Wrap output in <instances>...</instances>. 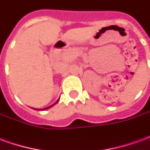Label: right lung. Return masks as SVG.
I'll use <instances>...</instances> for the list:
<instances>
[{
    "label": "right lung",
    "instance_id": "right-lung-1",
    "mask_svg": "<svg viewBox=\"0 0 150 150\" xmlns=\"http://www.w3.org/2000/svg\"><path fill=\"white\" fill-rule=\"evenodd\" d=\"M59 100H58L56 101L55 103H54V104H53L52 105H50V106H49V107H46V108H33V109H35V110H39V111H44V110H46V109H48V108H51V107H53V106H54V105H55L56 104H57V103H58V102H59Z\"/></svg>",
    "mask_w": 150,
    "mask_h": 150
}]
</instances>
